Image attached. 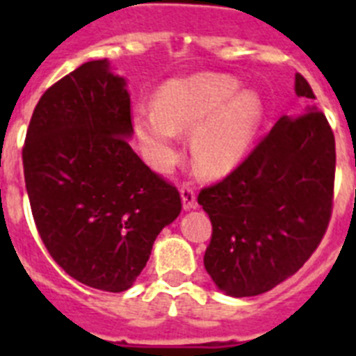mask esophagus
<instances>
[{"label": "esophagus", "mask_w": 356, "mask_h": 356, "mask_svg": "<svg viewBox=\"0 0 356 356\" xmlns=\"http://www.w3.org/2000/svg\"><path fill=\"white\" fill-rule=\"evenodd\" d=\"M181 197H183V207L188 211V209H194L195 207V192L190 184H181Z\"/></svg>", "instance_id": "obj_1"}]
</instances>
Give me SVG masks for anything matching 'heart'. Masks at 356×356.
<instances>
[{
  "label": "heart",
  "instance_id": "obj_1",
  "mask_svg": "<svg viewBox=\"0 0 356 356\" xmlns=\"http://www.w3.org/2000/svg\"><path fill=\"white\" fill-rule=\"evenodd\" d=\"M264 116L254 92H240L234 77L200 74L168 83L156 107L134 111V131L145 156L166 170L177 159V133H192V159L197 172L220 177L248 155Z\"/></svg>",
  "mask_w": 356,
  "mask_h": 356
}]
</instances>
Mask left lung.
<instances>
[{"label":"left lung","instance_id":"left-lung-1","mask_svg":"<svg viewBox=\"0 0 356 356\" xmlns=\"http://www.w3.org/2000/svg\"><path fill=\"white\" fill-rule=\"evenodd\" d=\"M296 94L309 105L282 116L222 181L201 188L197 203L212 223L205 268L234 298L259 296L293 275L329 227L337 149L325 114L301 74Z\"/></svg>","mask_w":356,"mask_h":356}]
</instances>
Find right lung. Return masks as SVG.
<instances>
[{"instance_id":"right-lung-1","label":"right lung","mask_w":356,"mask_h":356,"mask_svg":"<svg viewBox=\"0 0 356 356\" xmlns=\"http://www.w3.org/2000/svg\"><path fill=\"white\" fill-rule=\"evenodd\" d=\"M131 133L125 81L90 60L42 94L22 149L42 242L70 277L103 292L133 286L183 209L179 190L129 145Z\"/></svg>"}]
</instances>
